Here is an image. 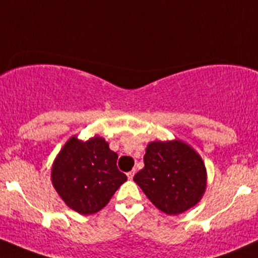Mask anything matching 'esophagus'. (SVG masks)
<instances>
[{"label": "esophagus", "mask_w": 258, "mask_h": 258, "mask_svg": "<svg viewBox=\"0 0 258 258\" xmlns=\"http://www.w3.org/2000/svg\"><path fill=\"white\" fill-rule=\"evenodd\" d=\"M134 176H135V170L130 171V172L127 173V177H128V179H132V178H134Z\"/></svg>", "instance_id": "esophagus-1"}]
</instances>
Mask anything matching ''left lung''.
Instances as JSON below:
<instances>
[{"label": "left lung", "instance_id": "1", "mask_svg": "<svg viewBox=\"0 0 258 258\" xmlns=\"http://www.w3.org/2000/svg\"><path fill=\"white\" fill-rule=\"evenodd\" d=\"M145 167L134 181L147 199L167 215H179L201 201L207 187L204 160L181 140L152 141L146 147Z\"/></svg>", "mask_w": 258, "mask_h": 258}]
</instances>
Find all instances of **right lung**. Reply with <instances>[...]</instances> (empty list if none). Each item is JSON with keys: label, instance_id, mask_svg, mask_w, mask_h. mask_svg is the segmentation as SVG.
I'll return each instance as SVG.
<instances>
[{"label": "right lung", "instance_id": "right-lung-1", "mask_svg": "<svg viewBox=\"0 0 258 258\" xmlns=\"http://www.w3.org/2000/svg\"><path fill=\"white\" fill-rule=\"evenodd\" d=\"M117 158L103 137L82 141L72 136L52 163V184L70 209L80 215H93L127 181L117 168Z\"/></svg>", "mask_w": 258, "mask_h": 258}]
</instances>
